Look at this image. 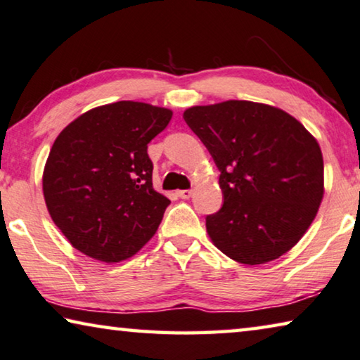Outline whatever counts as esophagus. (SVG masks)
<instances>
[{
	"label": "esophagus",
	"mask_w": 360,
	"mask_h": 360,
	"mask_svg": "<svg viewBox=\"0 0 360 360\" xmlns=\"http://www.w3.org/2000/svg\"><path fill=\"white\" fill-rule=\"evenodd\" d=\"M179 196L181 199H190L193 196V190H180L179 191Z\"/></svg>",
	"instance_id": "34e87169"
}]
</instances>
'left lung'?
Segmentation results:
<instances>
[{"instance_id": "1", "label": "left lung", "mask_w": 360, "mask_h": 360, "mask_svg": "<svg viewBox=\"0 0 360 360\" xmlns=\"http://www.w3.org/2000/svg\"><path fill=\"white\" fill-rule=\"evenodd\" d=\"M184 117L220 170L223 205L205 217L212 243L244 264L284 255L322 201L317 140L284 110L249 100L191 107Z\"/></svg>"}]
</instances>
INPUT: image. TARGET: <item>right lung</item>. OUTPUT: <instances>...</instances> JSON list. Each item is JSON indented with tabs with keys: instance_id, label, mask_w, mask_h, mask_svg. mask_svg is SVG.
<instances>
[{
	"instance_id": "add662e5",
	"label": "right lung",
	"mask_w": 360,
	"mask_h": 360,
	"mask_svg": "<svg viewBox=\"0 0 360 360\" xmlns=\"http://www.w3.org/2000/svg\"><path fill=\"white\" fill-rule=\"evenodd\" d=\"M172 111L122 102L86 111L52 145L43 174L51 219L75 249L105 263L132 257L170 204L153 188L148 143Z\"/></svg>"
}]
</instances>
